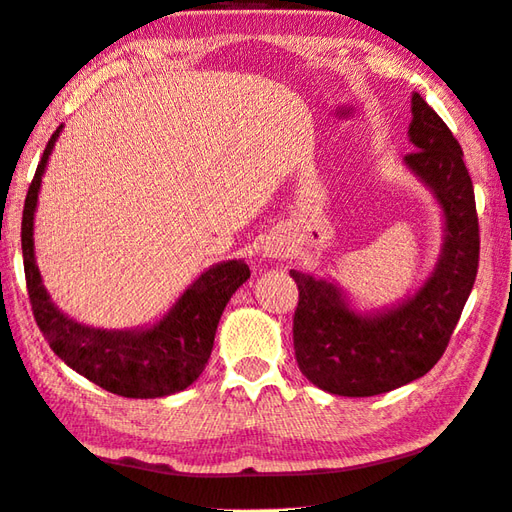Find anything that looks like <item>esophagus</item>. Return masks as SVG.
Returning <instances> with one entry per match:
<instances>
[{
    "label": "esophagus",
    "instance_id": "esophagus-1",
    "mask_svg": "<svg viewBox=\"0 0 512 512\" xmlns=\"http://www.w3.org/2000/svg\"><path fill=\"white\" fill-rule=\"evenodd\" d=\"M266 255L280 259V257L286 255V248H284V244H280V241H275V244H271V246L266 248Z\"/></svg>",
    "mask_w": 512,
    "mask_h": 512
}]
</instances>
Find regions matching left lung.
<instances>
[{"label": "left lung", "mask_w": 512, "mask_h": 512, "mask_svg": "<svg viewBox=\"0 0 512 512\" xmlns=\"http://www.w3.org/2000/svg\"><path fill=\"white\" fill-rule=\"evenodd\" d=\"M405 163L434 190L445 244L425 286L396 309L362 318L324 280L291 271L297 284L293 349L302 374L338 396H376L425 376L461 318L479 268V217L463 150L441 116L414 94Z\"/></svg>", "instance_id": "obj_1"}]
</instances>
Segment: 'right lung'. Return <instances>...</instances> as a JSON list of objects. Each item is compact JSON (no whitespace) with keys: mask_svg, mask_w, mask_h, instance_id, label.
I'll list each match as a JSON object with an SVG mask.
<instances>
[{"mask_svg":"<svg viewBox=\"0 0 512 512\" xmlns=\"http://www.w3.org/2000/svg\"><path fill=\"white\" fill-rule=\"evenodd\" d=\"M55 129L33 181L22 212V257L26 291L33 318L58 358L91 383L125 398H161L190 387L206 369L215 345L217 324L230 295L244 284L250 271L244 262H224L203 273L183 293L165 318L145 331H100L73 322L55 309L46 295L33 257V212L42 174L60 136Z\"/></svg>","mask_w":512,"mask_h":512,"instance_id":"right-lung-1","label":"right lung"}]
</instances>
